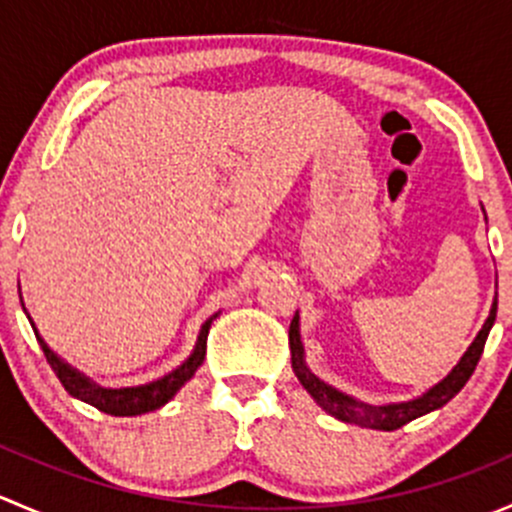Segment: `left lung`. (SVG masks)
I'll use <instances>...</instances> for the list:
<instances>
[{
  "label": "left lung",
  "instance_id": "8db88e82",
  "mask_svg": "<svg viewBox=\"0 0 512 512\" xmlns=\"http://www.w3.org/2000/svg\"><path fill=\"white\" fill-rule=\"evenodd\" d=\"M495 312H498V302H493V309H490V317L485 319L483 329L478 332L476 342L468 347V352L463 354V359L458 361L456 369L441 381V384L433 386L428 394H423L421 399L406 401V404H391V406H366L354 401L352 396L342 394V391L332 389L329 384L319 381L312 371L304 366L302 359V342H299V322L297 314H294L292 324H289V352H292V369L297 374V379L302 381L304 389L314 396L319 406L324 411H329L332 416H337L339 421L347 423H356V426H366V428H379V431H396V428L406 426L414 418L428 414L433 409H441L443 404L453 399L458 391L466 386V381L471 379V374L476 371L480 354H483L485 339H488L490 327L495 322Z\"/></svg>",
  "mask_w": 512,
  "mask_h": 512
}]
</instances>
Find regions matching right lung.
<instances>
[{"instance_id":"1","label":"right lung","mask_w":512,"mask_h":512,"mask_svg":"<svg viewBox=\"0 0 512 512\" xmlns=\"http://www.w3.org/2000/svg\"><path fill=\"white\" fill-rule=\"evenodd\" d=\"M213 319L215 317H210L208 322L203 324V329H200V337H198V347H195V352L190 354V359L185 361L183 366H178V369L170 371V374L163 376V379L153 381V384L133 386V389H101V386L91 384L86 376H81L79 371L71 369L69 364H64L59 356L51 352V349L44 344V339L36 334V329H34V334H36V339H39L41 349H44L46 361H49V366L54 369V374L59 376L61 386H64L71 396L86 401V404H91L94 409L103 411V414L138 416V414H148V411H156L163 404H168V401L175 396V391H178L180 386H183L185 381L195 374V371H198V366L203 364V359H205V349H208V332H210V324H213Z\"/></svg>"}]
</instances>
